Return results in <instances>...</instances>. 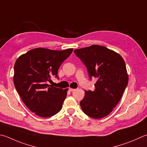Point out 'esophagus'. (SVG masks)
I'll list each match as a JSON object with an SVG mask.
<instances>
[{
    "mask_svg": "<svg viewBox=\"0 0 147 147\" xmlns=\"http://www.w3.org/2000/svg\"><path fill=\"white\" fill-rule=\"evenodd\" d=\"M69 90H70V91H71V92H73V91H74V90H75V89H73V88H69Z\"/></svg>",
    "mask_w": 147,
    "mask_h": 147,
    "instance_id": "34e87169",
    "label": "esophagus"
}]
</instances>
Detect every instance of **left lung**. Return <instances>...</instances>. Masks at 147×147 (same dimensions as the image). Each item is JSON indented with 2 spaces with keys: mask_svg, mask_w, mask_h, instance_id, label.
Listing matches in <instances>:
<instances>
[{
  "mask_svg": "<svg viewBox=\"0 0 147 147\" xmlns=\"http://www.w3.org/2000/svg\"><path fill=\"white\" fill-rule=\"evenodd\" d=\"M87 67L90 78H97L94 91L85 90L80 101L84 113L94 119L108 116L121 100L129 82L121 56L105 46L92 45L74 50Z\"/></svg>",
  "mask_w": 147,
  "mask_h": 147,
  "instance_id": "1",
  "label": "left lung"
}]
</instances>
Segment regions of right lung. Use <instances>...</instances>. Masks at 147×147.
<instances>
[{
	"instance_id": "add662e5",
	"label": "right lung",
	"mask_w": 147,
	"mask_h": 147,
	"mask_svg": "<svg viewBox=\"0 0 147 147\" xmlns=\"http://www.w3.org/2000/svg\"><path fill=\"white\" fill-rule=\"evenodd\" d=\"M35 48L20 55L14 65L13 82L21 99L36 115L47 118L62 107L68 89L49 85L52 76H57L60 65L73 52Z\"/></svg>"
}]
</instances>
